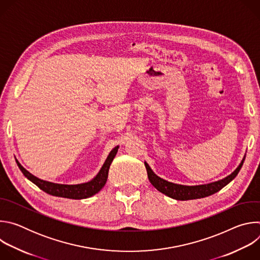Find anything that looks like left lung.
Returning a JSON list of instances; mask_svg holds the SVG:
<instances>
[{
  "label": "left lung",
  "mask_w": 260,
  "mask_h": 260,
  "mask_svg": "<svg viewBox=\"0 0 260 260\" xmlns=\"http://www.w3.org/2000/svg\"><path fill=\"white\" fill-rule=\"evenodd\" d=\"M245 160V155L241 161V164L238 166V168L229 176L225 178L207 183V184H201V185H182V184H176L173 182H169L160 177H158L149 167L146 161L145 167L148 174V179H149L150 183L153 186L161 193L166 194L169 198H172L174 200L178 201H188V200H197L206 198L209 196H212L216 192H218L220 189L223 188L224 186L233 181L236 176L239 174L243 164Z\"/></svg>",
  "instance_id": "obj_1"
}]
</instances>
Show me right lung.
Here are the masks:
<instances>
[{
    "mask_svg": "<svg viewBox=\"0 0 260 260\" xmlns=\"http://www.w3.org/2000/svg\"><path fill=\"white\" fill-rule=\"evenodd\" d=\"M119 146H116L113 148L111 152L109 153L108 157L106 158L103 167L99 171V173L88 182L80 183V184H58L53 183L49 181H45L42 179H39L38 177L34 176L28 171H26L17 159L16 164L18 168L20 169L21 173L24 175L25 178H27L30 182L36 184L40 189L45 191L46 193L53 196V197H59V198H66V199H72V200H82L87 199L95 193H98L104 186L108 179V173L111 164H112L117 151H118Z\"/></svg>",
    "mask_w": 260,
    "mask_h": 260,
    "instance_id": "1",
    "label": "right lung"
}]
</instances>
